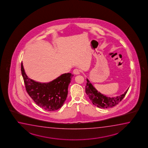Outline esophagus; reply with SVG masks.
Listing matches in <instances>:
<instances>
[{
  "label": "esophagus",
  "instance_id": "obj_1",
  "mask_svg": "<svg viewBox=\"0 0 148 148\" xmlns=\"http://www.w3.org/2000/svg\"><path fill=\"white\" fill-rule=\"evenodd\" d=\"M73 73L75 75H78L80 74V71L79 70H78L77 69H76L74 70L73 71Z\"/></svg>",
  "mask_w": 148,
  "mask_h": 148
}]
</instances>
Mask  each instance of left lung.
Segmentation results:
<instances>
[{
  "label": "left lung",
  "mask_w": 148,
  "mask_h": 148,
  "mask_svg": "<svg viewBox=\"0 0 148 148\" xmlns=\"http://www.w3.org/2000/svg\"><path fill=\"white\" fill-rule=\"evenodd\" d=\"M86 92L87 95L93 105L103 109L112 108L118 105V103L124 98L129 90L127 89L124 93L120 96L115 97H110L98 92L88 79H86Z\"/></svg>",
  "instance_id": "8db88e82"
}]
</instances>
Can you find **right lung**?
<instances>
[{"mask_svg": "<svg viewBox=\"0 0 148 148\" xmlns=\"http://www.w3.org/2000/svg\"><path fill=\"white\" fill-rule=\"evenodd\" d=\"M21 71L27 94L39 107L48 111H54L62 106L68 95L69 84L73 76L71 73L62 74L49 82L40 83L27 77L23 62Z\"/></svg>", "mask_w": 148, "mask_h": 148, "instance_id": "add662e5", "label": "right lung"}]
</instances>
